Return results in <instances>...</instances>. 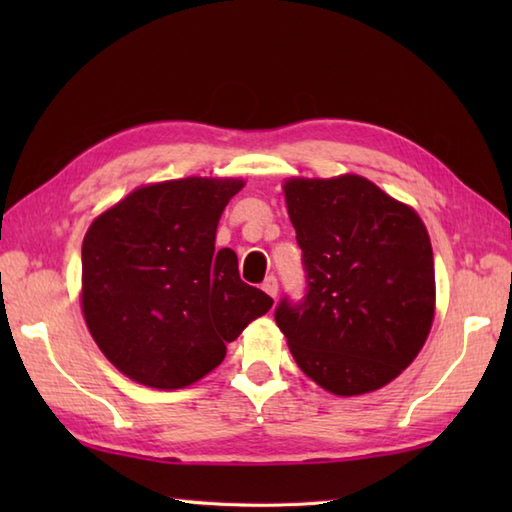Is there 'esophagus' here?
I'll return each instance as SVG.
<instances>
[{"label":"esophagus","mask_w":512,"mask_h":512,"mask_svg":"<svg viewBox=\"0 0 512 512\" xmlns=\"http://www.w3.org/2000/svg\"><path fill=\"white\" fill-rule=\"evenodd\" d=\"M262 290L266 292L268 297H273V299H277V279L270 275V277H266V281L262 284Z\"/></svg>","instance_id":"34e87169"}]
</instances>
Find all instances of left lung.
I'll return each instance as SVG.
<instances>
[{"mask_svg": "<svg viewBox=\"0 0 512 512\" xmlns=\"http://www.w3.org/2000/svg\"><path fill=\"white\" fill-rule=\"evenodd\" d=\"M284 198L303 250L308 295L275 312L295 363L334 396L391 383L436 317L427 226L409 204L356 173L288 178Z\"/></svg>", "mask_w": 512, "mask_h": 512, "instance_id": "8db88e82", "label": "left lung"}]
</instances>
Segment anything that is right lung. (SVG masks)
Instances as JSON below:
<instances>
[{
    "instance_id": "add662e5",
    "label": "right lung",
    "mask_w": 512,
    "mask_h": 512,
    "mask_svg": "<svg viewBox=\"0 0 512 512\" xmlns=\"http://www.w3.org/2000/svg\"><path fill=\"white\" fill-rule=\"evenodd\" d=\"M239 178L151 182L94 217L81 248V310L118 372L182 389L220 365L226 343L273 308L244 284L231 248L215 250Z\"/></svg>"
}]
</instances>
